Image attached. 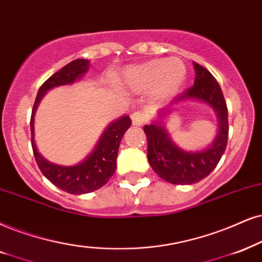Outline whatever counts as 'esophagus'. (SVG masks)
Returning a JSON list of instances; mask_svg holds the SVG:
<instances>
[{"label":"esophagus","mask_w":262,"mask_h":262,"mask_svg":"<svg viewBox=\"0 0 262 262\" xmlns=\"http://www.w3.org/2000/svg\"><path fill=\"white\" fill-rule=\"evenodd\" d=\"M130 117H132V122H133V125H142L147 121V116L142 114L140 111H137L134 112V114H132Z\"/></svg>","instance_id":"34e87169"}]
</instances>
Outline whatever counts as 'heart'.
I'll return each mask as SVG.
<instances>
[{"label": "heart", "mask_w": 262, "mask_h": 262, "mask_svg": "<svg viewBox=\"0 0 262 262\" xmlns=\"http://www.w3.org/2000/svg\"><path fill=\"white\" fill-rule=\"evenodd\" d=\"M186 77V69L178 59H154L124 72L123 84L135 92L155 88V95L167 99L177 94Z\"/></svg>", "instance_id": "obj_1"}]
</instances>
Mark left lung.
Masks as SVG:
<instances>
[{
    "instance_id": "1",
    "label": "left lung",
    "mask_w": 262,
    "mask_h": 262,
    "mask_svg": "<svg viewBox=\"0 0 262 262\" xmlns=\"http://www.w3.org/2000/svg\"><path fill=\"white\" fill-rule=\"evenodd\" d=\"M193 64L196 70L193 85L175 98L174 102L198 99L214 108L220 122V130L214 144L202 152H185L175 146L162 125H144L148 163L160 178L175 185H191L208 177L219 163L227 146L228 110L223 91L207 69L197 62Z\"/></svg>"
}]
</instances>
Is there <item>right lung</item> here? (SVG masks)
<instances>
[{
	"label": "right lung",
	"mask_w": 262,
	"mask_h": 262,
	"mask_svg": "<svg viewBox=\"0 0 262 262\" xmlns=\"http://www.w3.org/2000/svg\"><path fill=\"white\" fill-rule=\"evenodd\" d=\"M87 70L88 60L76 59L61 68L54 75H52L38 89L34 107H32L31 120H30L31 145L36 163L41 169L42 174L53 185L71 194H82L95 191L104 186L110 180L116 170V165H117L116 162H117L120 142L125 130L132 125V120L129 118V116H124L114 122L102 134L100 141L95 150L93 151V154L87 160L77 165L62 167V165L52 164L38 154L34 141V115L38 102L41 101L42 97L48 89L62 84H70Z\"/></svg>",
	"instance_id": "add662e5"
}]
</instances>
